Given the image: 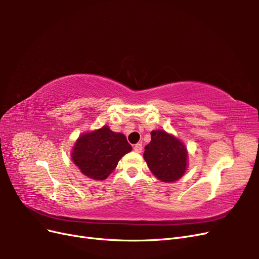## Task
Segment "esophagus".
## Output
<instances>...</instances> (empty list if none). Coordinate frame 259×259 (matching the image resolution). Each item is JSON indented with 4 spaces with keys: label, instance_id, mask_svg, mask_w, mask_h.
<instances>
[{
    "label": "esophagus",
    "instance_id": "34e87169",
    "mask_svg": "<svg viewBox=\"0 0 259 259\" xmlns=\"http://www.w3.org/2000/svg\"><path fill=\"white\" fill-rule=\"evenodd\" d=\"M134 150H135V152L140 153V152L143 151V145H142V144H136V145L134 146Z\"/></svg>",
    "mask_w": 259,
    "mask_h": 259
}]
</instances>
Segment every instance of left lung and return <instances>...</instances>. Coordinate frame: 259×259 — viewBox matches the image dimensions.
Here are the masks:
<instances>
[{
    "label": "left lung",
    "instance_id": "obj_1",
    "mask_svg": "<svg viewBox=\"0 0 259 259\" xmlns=\"http://www.w3.org/2000/svg\"><path fill=\"white\" fill-rule=\"evenodd\" d=\"M144 159L151 173L163 183L176 182L188 167L187 147L164 130L151 132V142L145 147Z\"/></svg>",
    "mask_w": 259,
    "mask_h": 259
}]
</instances>
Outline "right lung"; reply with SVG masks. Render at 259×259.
Returning a JSON list of instances; mask_svg holds the SVG:
<instances>
[{"label": "right lung", "mask_w": 259, "mask_h": 259, "mask_svg": "<svg viewBox=\"0 0 259 259\" xmlns=\"http://www.w3.org/2000/svg\"><path fill=\"white\" fill-rule=\"evenodd\" d=\"M132 146L122 133H115L108 125L83 133L75 140L71 160L81 173L94 180H104L110 175Z\"/></svg>", "instance_id": "add662e5"}]
</instances>
